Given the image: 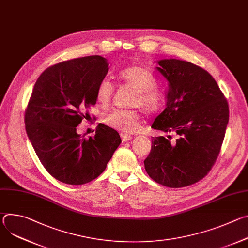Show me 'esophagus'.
Returning <instances> with one entry per match:
<instances>
[{
    "label": "esophagus",
    "instance_id": "1",
    "mask_svg": "<svg viewBox=\"0 0 248 248\" xmlns=\"http://www.w3.org/2000/svg\"><path fill=\"white\" fill-rule=\"evenodd\" d=\"M121 138H122L124 142H125V141L130 140L132 138V136L130 134H127V133H121Z\"/></svg>",
    "mask_w": 248,
    "mask_h": 248
}]
</instances>
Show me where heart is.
Instances as JSON below:
<instances>
[{
	"label": "heart",
	"instance_id": "heart-1",
	"mask_svg": "<svg viewBox=\"0 0 248 248\" xmlns=\"http://www.w3.org/2000/svg\"><path fill=\"white\" fill-rule=\"evenodd\" d=\"M124 83L135 90L131 105L141 107L146 113L159 111L165 101V93L156 86L157 79L149 69L140 65H129L120 73ZM114 93L113 83L102 79L96 88V100L101 106H107ZM105 124L124 133H132L140 125V116L135 110H114L104 118Z\"/></svg>",
	"mask_w": 248,
	"mask_h": 248
}]
</instances>
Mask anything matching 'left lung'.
Returning <instances> with one entry per match:
<instances>
[{
    "label": "left lung",
    "instance_id": "left-lung-1",
    "mask_svg": "<svg viewBox=\"0 0 248 248\" xmlns=\"http://www.w3.org/2000/svg\"><path fill=\"white\" fill-rule=\"evenodd\" d=\"M157 69L168 80L167 107L152 128L174 132L173 142L152 138L145 170L156 183L172 188L193 185L210 171L224 141L229 104L207 70L176 59L158 61Z\"/></svg>",
    "mask_w": 248,
    "mask_h": 248
}]
</instances>
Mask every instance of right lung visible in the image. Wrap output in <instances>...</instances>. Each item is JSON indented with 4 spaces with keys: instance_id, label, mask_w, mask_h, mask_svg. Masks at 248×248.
<instances>
[{
    "instance_id": "obj_1",
    "label": "right lung",
    "mask_w": 248,
    "mask_h": 248,
    "mask_svg": "<svg viewBox=\"0 0 248 248\" xmlns=\"http://www.w3.org/2000/svg\"><path fill=\"white\" fill-rule=\"evenodd\" d=\"M101 56L59 62L46 68L34 85L25 110V128L40 162L56 180L80 186L105 170L122 140L118 131L98 124L84 138L77 126L96 104V88L109 70Z\"/></svg>"
}]
</instances>
